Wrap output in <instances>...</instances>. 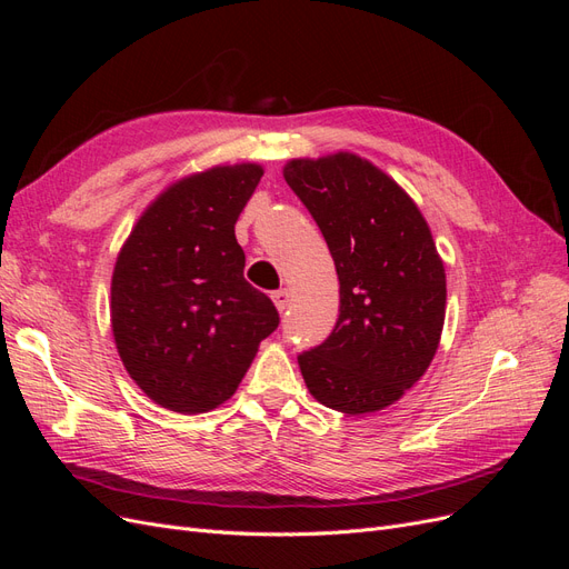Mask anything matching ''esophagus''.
Instances as JSON below:
<instances>
[{
    "label": "esophagus",
    "instance_id": "esophagus-1",
    "mask_svg": "<svg viewBox=\"0 0 569 569\" xmlns=\"http://www.w3.org/2000/svg\"><path fill=\"white\" fill-rule=\"evenodd\" d=\"M270 297H272V303H274V308H278L280 313H282V311H287V306H289V301H291V299H289V297H291V295H289V289H278V291H272Z\"/></svg>",
    "mask_w": 569,
    "mask_h": 569
}]
</instances>
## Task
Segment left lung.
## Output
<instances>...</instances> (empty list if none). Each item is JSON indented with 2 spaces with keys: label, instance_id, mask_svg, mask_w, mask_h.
Listing matches in <instances>:
<instances>
[{
  "label": "left lung",
  "instance_id": "left-lung-1",
  "mask_svg": "<svg viewBox=\"0 0 569 569\" xmlns=\"http://www.w3.org/2000/svg\"><path fill=\"white\" fill-rule=\"evenodd\" d=\"M282 176L335 258L339 318L299 356L322 406L366 416L427 372L446 316V272L425 216L385 170L351 151L291 159Z\"/></svg>",
  "mask_w": 569,
  "mask_h": 569
}]
</instances>
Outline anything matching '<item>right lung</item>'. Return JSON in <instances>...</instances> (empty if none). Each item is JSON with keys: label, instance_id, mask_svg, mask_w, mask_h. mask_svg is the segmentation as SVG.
I'll use <instances>...</instances> for the list:
<instances>
[{"label": "right lung", "instance_id": "add662e5", "mask_svg": "<svg viewBox=\"0 0 569 569\" xmlns=\"http://www.w3.org/2000/svg\"><path fill=\"white\" fill-rule=\"evenodd\" d=\"M263 166H213L168 184L134 222L111 278L120 360L153 403L182 416L226 403L280 316L244 280L234 222Z\"/></svg>", "mask_w": 569, "mask_h": 569}]
</instances>
